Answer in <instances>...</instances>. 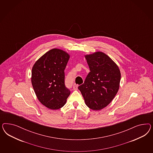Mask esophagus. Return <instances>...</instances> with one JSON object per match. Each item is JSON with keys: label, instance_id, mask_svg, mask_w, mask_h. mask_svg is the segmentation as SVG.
I'll return each instance as SVG.
<instances>
[{"label": "esophagus", "instance_id": "obj_1", "mask_svg": "<svg viewBox=\"0 0 153 153\" xmlns=\"http://www.w3.org/2000/svg\"><path fill=\"white\" fill-rule=\"evenodd\" d=\"M78 89V85H77L76 84L74 85V90H77Z\"/></svg>", "mask_w": 153, "mask_h": 153}]
</instances>
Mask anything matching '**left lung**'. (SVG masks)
Instances as JSON below:
<instances>
[{"label":"left lung","instance_id":"left-lung-1","mask_svg":"<svg viewBox=\"0 0 153 153\" xmlns=\"http://www.w3.org/2000/svg\"><path fill=\"white\" fill-rule=\"evenodd\" d=\"M66 51L54 48L37 59L31 71V83L38 100L52 110L63 107L70 91L65 84V71L70 59Z\"/></svg>","mask_w":153,"mask_h":153}]
</instances>
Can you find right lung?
<instances>
[{"mask_svg":"<svg viewBox=\"0 0 153 153\" xmlns=\"http://www.w3.org/2000/svg\"><path fill=\"white\" fill-rule=\"evenodd\" d=\"M90 72L79 86L86 105L94 111L107 107L115 97L120 85V70L111 58L102 51L85 55Z\"/></svg>","mask_w":153,"mask_h":153,"instance_id":"1","label":"right lung"}]
</instances>
